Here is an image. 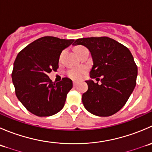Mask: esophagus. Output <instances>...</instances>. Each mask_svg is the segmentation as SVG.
Segmentation results:
<instances>
[{"label": "esophagus", "mask_w": 152, "mask_h": 152, "mask_svg": "<svg viewBox=\"0 0 152 152\" xmlns=\"http://www.w3.org/2000/svg\"><path fill=\"white\" fill-rule=\"evenodd\" d=\"M73 86H74V87H76V86L77 85V82H73Z\"/></svg>", "instance_id": "1"}]
</instances>
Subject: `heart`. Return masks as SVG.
Wrapping results in <instances>:
<instances>
[{
  "instance_id": "obj_1",
  "label": "heart",
  "mask_w": 152,
  "mask_h": 152,
  "mask_svg": "<svg viewBox=\"0 0 152 152\" xmlns=\"http://www.w3.org/2000/svg\"><path fill=\"white\" fill-rule=\"evenodd\" d=\"M82 48H84V47L78 46L77 48H76V52L79 51V50ZM84 72H85V70L83 69H71V70L67 72V75L71 79H75V80H79L82 77Z\"/></svg>"
}]
</instances>
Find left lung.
Here are the masks:
<instances>
[{
  "label": "left lung",
  "mask_w": 152,
  "mask_h": 152,
  "mask_svg": "<svg viewBox=\"0 0 152 152\" xmlns=\"http://www.w3.org/2000/svg\"><path fill=\"white\" fill-rule=\"evenodd\" d=\"M73 45L89 49L93 61L90 76L101 81V85L86 81L88 90L82 95L84 107L95 115H113L125 105L135 87L137 67L131 52L107 37L81 38Z\"/></svg>",
  "instance_id": "obj_1"
}]
</instances>
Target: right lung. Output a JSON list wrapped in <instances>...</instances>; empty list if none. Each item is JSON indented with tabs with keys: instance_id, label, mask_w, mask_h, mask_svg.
<instances>
[{
	"instance_id": "add662e5",
	"label": "right lung",
	"mask_w": 152,
	"mask_h": 152,
	"mask_svg": "<svg viewBox=\"0 0 152 152\" xmlns=\"http://www.w3.org/2000/svg\"><path fill=\"white\" fill-rule=\"evenodd\" d=\"M74 39L43 37L24 48L17 56L12 73L18 100L32 114L39 117L59 113L67 94L73 87L68 78L55 84L48 74L59 67L61 53Z\"/></svg>"
}]
</instances>
